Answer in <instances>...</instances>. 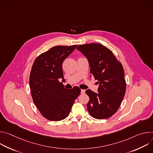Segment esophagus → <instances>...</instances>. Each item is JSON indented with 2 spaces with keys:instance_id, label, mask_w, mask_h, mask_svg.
<instances>
[{
  "instance_id": "esophagus-1",
  "label": "esophagus",
  "mask_w": 153,
  "mask_h": 153,
  "mask_svg": "<svg viewBox=\"0 0 153 153\" xmlns=\"http://www.w3.org/2000/svg\"><path fill=\"white\" fill-rule=\"evenodd\" d=\"M85 93V90H81V94H84Z\"/></svg>"
}]
</instances>
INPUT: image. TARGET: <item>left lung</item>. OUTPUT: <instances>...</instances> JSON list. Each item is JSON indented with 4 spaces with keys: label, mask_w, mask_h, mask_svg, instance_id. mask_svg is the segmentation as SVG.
I'll return each mask as SVG.
<instances>
[{
    "label": "left lung",
    "mask_w": 153,
    "mask_h": 153,
    "mask_svg": "<svg viewBox=\"0 0 153 153\" xmlns=\"http://www.w3.org/2000/svg\"><path fill=\"white\" fill-rule=\"evenodd\" d=\"M77 50L88 59L90 73L99 83L97 93L90 90L85 91L90 97L87 110L97 119L111 117L118 110L125 94L122 65L110 50L100 43L80 45Z\"/></svg>",
    "instance_id": "left-lung-1"
}]
</instances>
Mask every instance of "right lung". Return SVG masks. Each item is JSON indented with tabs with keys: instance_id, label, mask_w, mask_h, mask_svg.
<instances>
[{
	"instance_id": "add662e5",
	"label": "right lung",
	"mask_w": 153,
	"mask_h": 153,
	"mask_svg": "<svg viewBox=\"0 0 153 153\" xmlns=\"http://www.w3.org/2000/svg\"><path fill=\"white\" fill-rule=\"evenodd\" d=\"M76 47H54L40 54L33 63L30 75L32 98L41 114L49 120L66 118L80 94L78 86L66 89L59 82L61 79L64 80L63 62Z\"/></svg>"
}]
</instances>
